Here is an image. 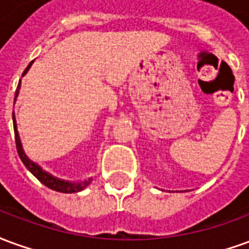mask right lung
Masks as SVG:
<instances>
[{
    "mask_svg": "<svg viewBox=\"0 0 249 249\" xmlns=\"http://www.w3.org/2000/svg\"><path fill=\"white\" fill-rule=\"evenodd\" d=\"M32 64H33V61L30 62L29 65H28V68L25 69L24 76L28 73V71H29V68L32 66ZM19 88H21V82L18 84L17 90H16V98H17V96H18ZM16 98H14V100H16ZM13 126H14V135H16V145H17V152H18V156L19 159H21V161L24 162V165L28 168V171H29L35 178H38L44 185H46L48 188H51V189H53V191H57V192L76 193L82 191V189H85V188L90 184L92 178H88V180H85V181H80V183H71V181L60 180V178L52 176V175H49V173L45 172V171H42V169H41L36 162L29 160L28 156L25 155L24 149H22V144H21V140H19V135H18V130H17V123H16L14 112H13Z\"/></svg>",
    "mask_w": 249,
    "mask_h": 249,
    "instance_id": "add662e5",
    "label": "right lung"
}]
</instances>
